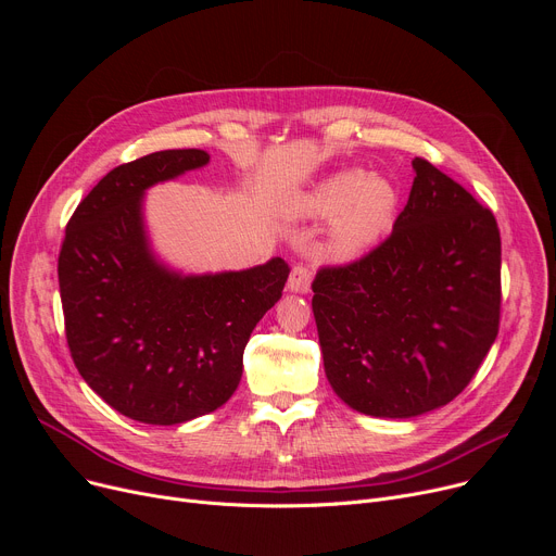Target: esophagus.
I'll list each match as a JSON object with an SVG mask.
<instances>
[{
	"label": "esophagus",
	"mask_w": 556,
	"mask_h": 556,
	"mask_svg": "<svg viewBox=\"0 0 556 556\" xmlns=\"http://www.w3.org/2000/svg\"><path fill=\"white\" fill-rule=\"evenodd\" d=\"M311 279H313V270L306 266V263H298V266H293V270H290L288 288L293 290V293H308Z\"/></svg>",
	"instance_id": "34e87169"
}]
</instances>
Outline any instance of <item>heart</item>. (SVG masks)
<instances>
[{"instance_id":"b5f03b06","label":"heart","mask_w":556,"mask_h":556,"mask_svg":"<svg viewBox=\"0 0 556 556\" xmlns=\"http://www.w3.org/2000/svg\"><path fill=\"white\" fill-rule=\"evenodd\" d=\"M399 204L396 187L383 175L340 170L317 185L302 202L306 216H331L327 254L354 258L371 248L390 229Z\"/></svg>"}]
</instances>
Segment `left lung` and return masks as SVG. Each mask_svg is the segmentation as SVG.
Here are the masks:
<instances>
[{
  "label": "left lung",
  "instance_id": "1",
  "mask_svg": "<svg viewBox=\"0 0 556 556\" xmlns=\"http://www.w3.org/2000/svg\"><path fill=\"white\" fill-rule=\"evenodd\" d=\"M413 166L390 237L313 279L329 383L371 417L407 419L451 403L501 327L495 216L428 160Z\"/></svg>",
  "mask_w": 556,
  "mask_h": 556
}]
</instances>
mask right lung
Masks as SVG:
<instances>
[{
	"instance_id": "add662e5",
	"label": "right lung",
	"mask_w": 556,
	"mask_h": 556,
	"mask_svg": "<svg viewBox=\"0 0 556 556\" xmlns=\"http://www.w3.org/2000/svg\"><path fill=\"white\" fill-rule=\"evenodd\" d=\"M207 162L204 151L180 149L112 168L80 200L58 256L72 361L110 407L141 424H185L233 394L250 333L290 273L277 256L241 273L182 277L153 258L143 191Z\"/></svg>"
}]
</instances>
